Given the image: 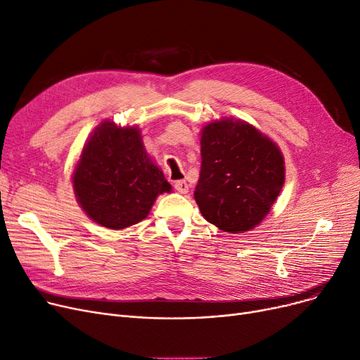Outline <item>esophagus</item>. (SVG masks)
<instances>
[{
    "label": "esophagus",
    "mask_w": 360,
    "mask_h": 360,
    "mask_svg": "<svg viewBox=\"0 0 360 360\" xmlns=\"http://www.w3.org/2000/svg\"><path fill=\"white\" fill-rule=\"evenodd\" d=\"M174 189L180 193H188L189 192V184L186 180H177V181H174Z\"/></svg>",
    "instance_id": "34e87169"
}]
</instances>
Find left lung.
Segmentation results:
<instances>
[{
  "mask_svg": "<svg viewBox=\"0 0 360 360\" xmlns=\"http://www.w3.org/2000/svg\"><path fill=\"white\" fill-rule=\"evenodd\" d=\"M200 158L195 200L205 220L230 233L255 227L285 181L279 148L247 122L221 120L202 130Z\"/></svg>",
  "mask_w": 360,
  "mask_h": 360,
  "instance_id": "obj_1",
  "label": "left lung"
}]
</instances>
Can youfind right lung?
I'll use <instances>...</instances> for the list:
<instances>
[{"instance_id":"add662e5","label":"right lung","mask_w":360,"mask_h":360,"mask_svg":"<svg viewBox=\"0 0 360 360\" xmlns=\"http://www.w3.org/2000/svg\"><path fill=\"white\" fill-rule=\"evenodd\" d=\"M79 205L96 223L120 230L149 214L156 196L171 191L148 156L137 128L100 124L74 172Z\"/></svg>"}]
</instances>
